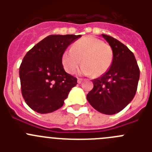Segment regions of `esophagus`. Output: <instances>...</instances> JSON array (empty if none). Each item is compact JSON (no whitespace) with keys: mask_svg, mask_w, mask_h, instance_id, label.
Listing matches in <instances>:
<instances>
[{"mask_svg":"<svg viewBox=\"0 0 152 152\" xmlns=\"http://www.w3.org/2000/svg\"><path fill=\"white\" fill-rule=\"evenodd\" d=\"M82 79L81 78H78L77 79V84H81V82H82Z\"/></svg>","mask_w":152,"mask_h":152,"instance_id":"esophagus-1","label":"esophagus"}]
</instances>
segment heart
Here are the masks:
<instances>
[{"mask_svg": "<svg viewBox=\"0 0 152 152\" xmlns=\"http://www.w3.org/2000/svg\"><path fill=\"white\" fill-rule=\"evenodd\" d=\"M113 58V52L110 45L100 39L89 36L75 42L72 49L64 51L61 62L68 73L73 74L81 60L80 73L99 77L108 71Z\"/></svg>", "mask_w": 152, "mask_h": 152, "instance_id": "b5f03b06", "label": "heart"}]
</instances>
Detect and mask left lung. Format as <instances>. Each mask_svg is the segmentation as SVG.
Segmentation results:
<instances>
[{
  "mask_svg": "<svg viewBox=\"0 0 152 152\" xmlns=\"http://www.w3.org/2000/svg\"><path fill=\"white\" fill-rule=\"evenodd\" d=\"M102 36L112 48L113 58L108 71L93 80L94 88L88 94L87 99L98 112L113 115L123 110L134 98L140 71L135 56L128 47L112 36Z\"/></svg>",
  "mask_w": 152,
  "mask_h": 152,
  "instance_id": "1",
  "label": "left lung"
}]
</instances>
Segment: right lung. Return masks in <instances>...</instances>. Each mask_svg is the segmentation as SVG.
Instances as JSON below:
<instances>
[{
    "mask_svg": "<svg viewBox=\"0 0 152 152\" xmlns=\"http://www.w3.org/2000/svg\"><path fill=\"white\" fill-rule=\"evenodd\" d=\"M80 35H51L24 56L20 67L21 91L26 104L39 113L61 108L77 78L65 72L63 52Z\"/></svg>",
    "mask_w": 152,
    "mask_h": 152,
    "instance_id": "1",
    "label": "right lung"
}]
</instances>
